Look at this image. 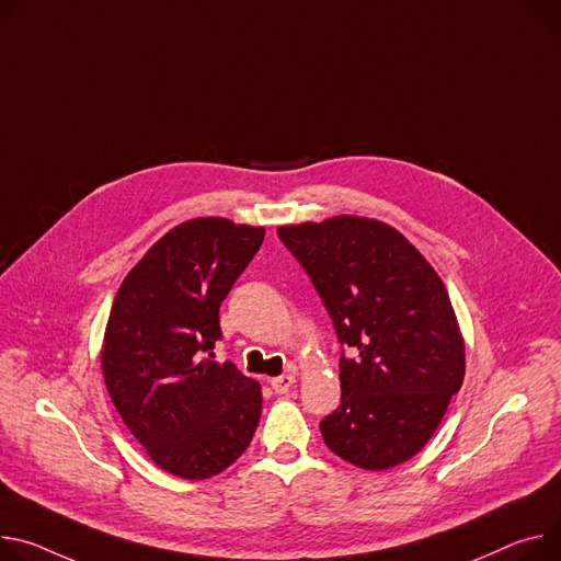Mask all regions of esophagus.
Returning <instances> with one entry per match:
<instances>
[{
	"label": "esophagus",
	"instance_id": "1",
	"mask_svg": "<svg viewBox=\"0 0 561 561\" xmlns=\"http://www.w3.org/2000/svg\"><path fill=\"white\" fill-rule=\"evenodd\" d=\"M293 385H295V374H282L271 380V387L275 389V393H286Z\"/></svg>",
	"mask_w": 561,
	"mask_h": 561
}]
</instances>
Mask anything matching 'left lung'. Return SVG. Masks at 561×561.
I'll use <instances>...</instances> for the list:
<instances>
[{
  "instance_id": "obj_1",
  "label": "left lung",
  "mask_w": 561,
  "mask_h": 561,
  "mask_svg": "<svg viewBox=\"0 0 561 561\" xmlns=\"http://www.w3.org/2000/svg\"><path fill=\"white\" fill-rule=\"evenodd\" d=\"M309 273L337 340L340 407L322 423L331 451L363 470L416 456L466 376V342L443 279L396 228L340 215L277 228Z\"/></svg>"
}]
</instances>
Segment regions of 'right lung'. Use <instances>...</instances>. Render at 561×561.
<instances>
[{"label": "right lung", "instance_id": "obj_1", "mask_svg": "<svg viewBox=\"0 0 561 561\" xmlns=\"http://www.w3.org/2000/svg\"><path fill=\"white\" fill-rule=\"evenodd\" d=\"M264 232L224 217L183 221L142 254L114 297L100 351L107 391L147 456L174 477L224 472L260 425L262 385L206 353L221 337V301Z\"/></svg>", "mask_w": 561, "mask_h": 561}]
</instances>
